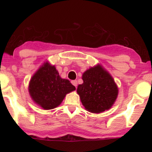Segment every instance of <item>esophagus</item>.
<instances>
[{
    "mask_svg": "<svg viewBox=\"0 0 152 152\" xmlns=\"http://www.w3.org/2000/svg\"><path fill=\"white\" fill-rule=\"evenodd\" d=\"M71 83H72L73 85H74V86L76 87H77V81H76V80H74V81H71Z\"/></svg>",
    "mask_w": 152,
    "mask_h": 152,
    "instance_id": "34e87169",
    "label": "esophagus"
}]
</instances>
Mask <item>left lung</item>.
Instances as JSON below:
<instances>
[{"instance_id":"8db88e82","label":"left lung","mask_w":152,"mask_h":152,"mask_svg":"<svg viewBox=\"0 0 152 152\" xmlns=\"http://www.w3.org/2000/svg\"><path fill=\"white\" fill-rule=\"evenodd\" d=\"M83 83L78 86L77 93L85 109L92 113L109 109L118 96L116 84L107 71L96 66L85 71Z\"/></svg>"}]
</instances>
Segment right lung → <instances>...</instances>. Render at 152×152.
Segmentation results:
<instances>
[{
	"label": "right lung",
	"mask_w": 152,
	"mask_h": 152,
	"mask_svg": "<svg viewBox=\"0 0 152 152\" xmlns=\"http://www.w3.org/2000/svg\"><path fill=\"white\" fill-rule=\"evenodd\" d=\"M76 89L71 82L63 79L55 66L45 63L33 76L29 83V93L34 102L43 109L57 107L68 93Z\"/></svg>",
	"instance_id": "add662e5"
}]
</instances>
